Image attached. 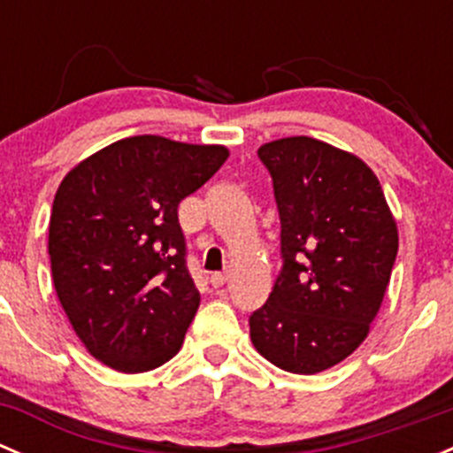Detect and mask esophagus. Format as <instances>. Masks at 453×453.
Returning <instances> with one entry per match:
<instances>
[{
    "instance_id": "obj_1",
    "label": "esophagus",
    "mask_w": 453,
    "mask_h": 453,
    "mask_svg": "<svg viewBox=\"0 0 453 453\" xmlns=\"http://www.w3.org/2000/svg\"><path fill=\"white\" fill-rule=\"evenodd\" d=\"M210 285L214 287V289H219V287H223L226 285V273H212V276H210Z\"/></svg>"
}]
</instances>
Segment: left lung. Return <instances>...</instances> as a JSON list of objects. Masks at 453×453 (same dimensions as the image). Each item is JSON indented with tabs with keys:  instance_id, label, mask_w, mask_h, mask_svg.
Returning a JSON list of instances; mask_svg holds the SVG:
<instances>
[{
	"instance_id": "8db88e82",
	"label": "left lung",
	"mask_w": 453,
	"mask_h": 453,
	"mask_svg": "<svg viewBox=\"0 0 453 453\" xmlns=\"http://www.w3.org/2000/svg\"><path fill=\"white\" fill-rule=\"evenodd\" d=\"M280 217V258L250 337L273 366L315 374L349 357L381 307L399 250L377 175L307 135L258 149Z\"/></svg>"
}]
</instances>
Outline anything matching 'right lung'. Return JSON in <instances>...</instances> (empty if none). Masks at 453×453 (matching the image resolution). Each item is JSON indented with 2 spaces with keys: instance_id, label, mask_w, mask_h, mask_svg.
<instances>
[{
  "instance_id": "obj_1",
  "label": "right lung",
  "mask_w": 453,
  "mask_h": 453,
  "mask_svg": "<svg viewBox=\"0 0 453 453\" xmlns=\"http://www.w3.org/2000/svg\"><path fill=\"white\" fill-rule=\"evenodd\" d=\"M226 146L135 135L61 181L50 217L54 289L96 359L144 372L175 357L199 309L177 205L227 159Z\"/></svg>"
}]
</instances>
